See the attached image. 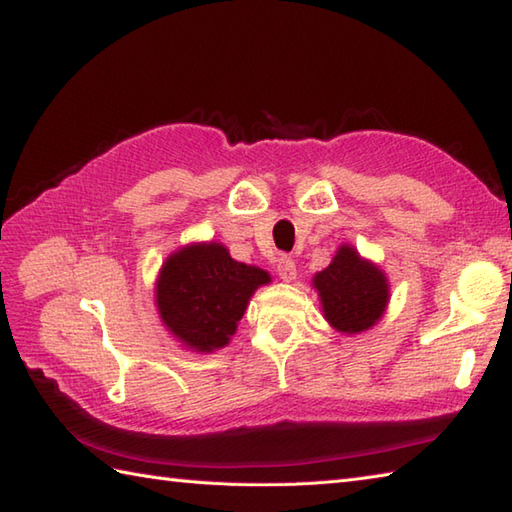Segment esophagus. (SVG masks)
Listing matches in <instances>:
<instances>
[{
	"label": "esophagus",
	"instance_id": "1",
	"mask_svg": "<svg viewBox=\"0 0 512 512\" xmlns=\"http://www.w3.org/2000/svg\"><path fill=\"white\" fill-rule=\"evenodd\" d=\"M277 273H279V277L284 279V281H292V279H297V264H295V259L292 257H279L277 259Z\"/></svg>",
	"mask_w": 512,
	"mask_h": 512
}]
</instances>
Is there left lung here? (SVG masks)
<instances>
[{
  "instance_id": "8db88e82",
  "label": "left lung",
  "mask_w": 512,
  "mask_h": 512,
  "mask_svg": "<svg viewBox=\"0 0 512 512\" xmlns=\"http://www.w3.org/2000/svg\"><path fill=\"white\" fill-rule=\"evenodd\" d=\"M323 317L336 332L361 334L383 319L389 303V281L372 259L352 244H341L328 268L312 277Z\"/></svg>"
}]
</instances>
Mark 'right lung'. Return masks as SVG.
Instances as JSON below:
<instances>
[{"instance_id":"add662e5","label":"right lung","mask_w":512,"mask_h":512,"mask_svg":"<svg viewBox=\"0 0 512 512\" xmlns=\"http://www.w3.org/2000/svg\"><path fill=\"white\" fill-rule=\"evenodd\" d=\"M270 275L235 262L220 242H193L165 259L156 279L160 321L184 350L211 354L237 332L250 297Z\"/></svg>"}]
</instances>
